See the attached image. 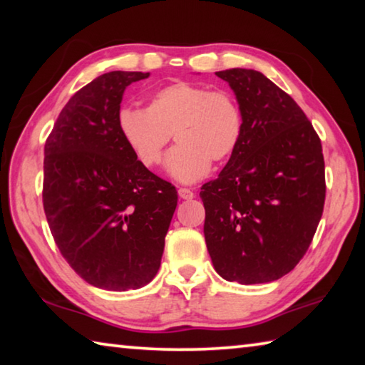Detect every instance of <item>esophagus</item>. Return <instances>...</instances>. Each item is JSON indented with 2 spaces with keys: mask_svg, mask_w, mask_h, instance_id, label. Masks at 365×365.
I'll return each instance as SVG.
<instances>
[{
  "mask_svg": "<svg viewBox=\"0 0 365 365\" xmlns=\"http://www.w3.org/2000/svg\"><path fill=\"white\" fill-rule=\"evenodd\" d=\"M178 196H180L182 200H193L195 193L188 188H178Z\"/></svg>",
  "mask_w": 365,
  "mask_h": 365,
  "instance_id": "obj_1",
  "label": "esophagus"
}]
</instances>
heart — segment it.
Instances as JSON below:
<instances>
[{
	"label": "heart",
	"instance_id": "obj_1",
	"mask_svg": "<svg viewBox=\"0 0 365 365\" xmlns=\"http://www.w3.org/2000/svg\"><path fill=\"white\" fill-rule=\"evenodd\" d=\"M122 140L141 164L160 163L174 133L177 146L165 160L168 174L193 183L238 150L243 113L235 96L193 82H174L154 91L145 109H122L117 115Z\"/></svg>",
	"mask_w": 365,
	"mask_h": 365
}]
</instances>
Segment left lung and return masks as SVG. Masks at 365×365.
<instances>
[{
  "mask_svg": "<svg viewBox=\"0 0 365 365\" xmlns=\"http://www.w3.org/2000/svg\"><path fill=\"white\" fill-rule=\"evenodd\" d=\"M215 76L242 108L243 135L200 193L209 256L228 282L279 280L306 255L322 217V145L293 98L264 73L237 67Z\"/></svg>",
  "mask_w": 365,
  "mask_h": 365,
  "instance_id": "obj_1",
  "label": "left lung"
}]
</instances>
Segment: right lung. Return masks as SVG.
<instances>
[{
	"instance_id": "add662e5",
	"label": "right lung",
	"mask_w": 365,
	"mask_h": 365,
	"mask_svg": "<svg viewBox=\"0 0 365 365\" xmlns=\"http://www.w3.org/2000/svg\"><path fill=\"white\" fill-rule=\"evenodd\" d=\"M150 72L103 73L61 110L45 145L43 207L61 255L85 282L127 292L158 274L177 190L135 158L117 128L123 91Z\"/></svg>"
}]
</instances>
